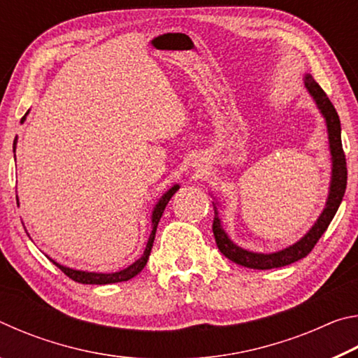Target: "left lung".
<instances>
[{
    "label": "left lung",
    "mask_w": 358,
    "mask_h": 358,
    "mask_svg": "<svg viewBox=\"0 0 358 358\" xmlns=\"http://www.w3.org/2000/svg\"><path fill=\"white\" fill-rule=\"evenodd\" d=\"M305 85L310 90L313 98L316 99V104L320 108V112L325 117L327 129H329V141H330V151L333 159V169H331V185H330V194L329 201H327V207L324 208L322 215L319 216L317 222L314 224L313 229L308 232L300 241L295 245L286 248V250L278 251L273 254H257L246 250H241L224 232L221 227V221L217 217V210L215 208V217H213V234L216 245L220 251L232 262L238 264L241 266H248V268L254 270H270V268H280V266H286L296 262L313 251L316 246L319 238L322 237L327 227L330 226L333 216L336 215L339 203H341L344 192H346L348 185V166H346V155H344L343 143H341V123H339V117L336 108L333 107L330 99L319 83L314 80L311 74L305 77Z\"/></svg>",
    "instance_id": "8db88e82"
}]
</instances>
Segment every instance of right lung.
<instances>
[{"mask_svg": "<svg viewBox=\"0 0 358 358\" xmlns=\"http://www.w3.org/2000/svg\"><path fill=\"white\" fill-rule=\"evenodd\" d=\"M25 120V117L22 118V121ZM15 143H17V137L14 141V151H15ZM178 185H175L173 187H171L164 196L161 197V201L157 202V205L153 210V217H151V224H153V230H151L150 234V238H148V243H147V248H145L143 251V256L136 260L134 264L129 265L128 268L121 270V271H117V273H88V271H80V270H72V268H68V266H63L57 264L55 260H52L53 264H55L59 270L63 271V273L71 278L72 281L76 282H82V284H112V282H121V281H128L131 280V278H134L136 275L141 273V271L143 270V266L147 265V260H148V256H150V251L151 248H153V241H155V235H156V227H157V222H159L162 213H164V210L167 207L169 201H171L172 196L175 192L178 191ZM17 199V197H15ZM19 201V199H17Z\"/></svg>", "mask_w": 358, "mask_h": 358, "instance_id": "add662e5", "label": "right lung"}]
</instances>
